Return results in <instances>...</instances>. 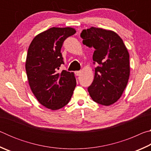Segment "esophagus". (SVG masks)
<instances>
[{"mask_svg":"<svg viewBox=\"0 0 151 151\" xmlns=\"http://www.w3.org/2000/svg\"><path fill=\"white\" fill-rule=\"evenodd\" d=\"M81 73H82L81 70L76 71V72H75V75H76V76H80V75H81Z\"/></svg>","mask_w":151,"mask_h":151,"instance_id":"esophagus-1","label":"esophagus"}]
</instances>
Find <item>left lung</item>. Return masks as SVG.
Segmentation results:
<instances>
[{
  "instance_id": "1",
  "label": "left lung",
  "mask_w": 151,
  "mask_h": 151,
  "mask_svg": "<svg viewBox=\"0 0 151 151\" xmlns=\"http://www.w3.org/2000/svg\"><path fill=\"white\" fill-rule=\"evenodd\" d=\"M83 43L94 47L93 59L99 64L88 91L96 103L109 106L119 100L130 76L129 53L123 40L112 30L92 27L83 30Z\"/></svg>"
}]
</instances>
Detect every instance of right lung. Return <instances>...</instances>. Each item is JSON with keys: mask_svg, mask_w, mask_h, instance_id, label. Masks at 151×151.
Here are the masks:
<instances>
[{"mask_svg": "<svg viewBox=\"0 0 151 151\" xmlns=\"http://www.w3.org/2000/svg\"><path fill=\"white\" fill-rule=\"evenodd\" d=\"M72 27H52L37 35L29 45L25 68L32 93L39 103L52 111L68 103L76 85L74 73L63 70L60 52L66 38L73 35Z\"/></svg>", "mask_w": 151, "mask_h": 151, "instance_id": "1", "label": "right lung"}]
</instances>
